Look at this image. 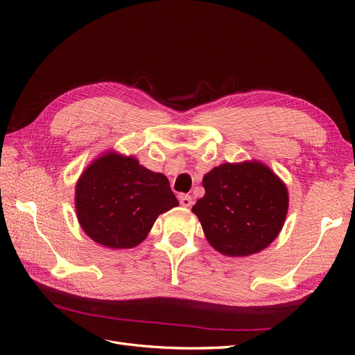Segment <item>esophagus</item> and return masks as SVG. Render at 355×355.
<instances>
[{"instance_id": "34e87169", "label": "esophagus", "mask_w": 355, "mask_h": 355, "mask_svg": "<svg viewBox=\"0 0 355 355\" xmlns=\"http://www.w3.org/2000/svg\"><path fill=\"white\" fill-rule=\"evenodd\" d=\"M179 202H180L184 207H189L191 204H192V198H191V196H188V194H182V196L179 197Z\"/></svg>"}]
</instances>
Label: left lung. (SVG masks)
<instances>
[{
    "instance_id": "8db88e82",
    "label": "left lung",
    "mask_w": 355,
    "mask_h": 355,
    "mask_svg": "<svg viewBox=\"0 0 355 355\" xmlns=\"http://www.w3.org/2000/svg\"><path fill=\"white\" fill-rule=\"evenodd\" d=\"M206 194L192 207L206 239L227 256L263 250L282 231L288 196L283 182L266 166L222 164L202 178Z\"/></svg>"
}]
</instances>
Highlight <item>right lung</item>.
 <instances>
[{
	"label": "right lung",
	"instance_id": "obj_1",
	"mask_svg": "<svg viewBox=\"0 0 355 355\" xmlns=\"http://www.w3.org/2000/svg\"><path fill=\"white\" fill-rule=\"evenodd\" d=\"M176 206L179 201L164 175L114 153L90 164L75 189L81 228L110 249H132L142 243L158 214Z\"/></svg>",
	"mask_w": 355,
	"mask_h": 355
}]
</instances>
